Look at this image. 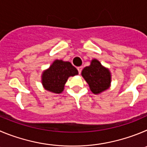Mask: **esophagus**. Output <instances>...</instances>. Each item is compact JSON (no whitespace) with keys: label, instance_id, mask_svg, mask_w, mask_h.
<instances>
[{"label":"esophagus","instance_id":"34e87169","mask_svg":"<svg viewBox=\"0 0 147 147\" xmlns=\"http://www.w3.org/2000/svg\"><path fill=\"white\" fill-rule=\"evenodd\" d=\"M77 69H78V73H79V74L81 73V72H82V69H83V68H82V67H78V68H77Z\"/></svg>","mask_w":147,"mask_h":147}]
</instances>
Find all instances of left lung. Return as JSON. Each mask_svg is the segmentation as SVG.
I'll return each instance as SVG.
<instances>
[{"mask_svg":"<svg viewBox=\"0 0 147 147\" xmlns=\"http://www.w3.org/2000/svg\"><path fill=\"white\" fill-rule=\"evenodd\" d=\"M82 76L89 85L90 90L98 94L109 88L111 83L110 72L96 59L91 61L90 65L82 71Z\"/></svg>","mask_w":147,"mask_h":147,"instance_id":"1","label":"left lung"}]
</instances>
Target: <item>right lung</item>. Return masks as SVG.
<instances>
[{"label":"right lung","instance_id":"right-lung-1","mask_svg":"<svg viewBox=\"0 0 147 147\" xmlns=\"http://www.w3.org/2000/svg\"><path fill=\"white\" fill-rule=\"evenodd\" d=\"M78 74V69L70 62L56 60L49 69L42 73V83L47 90L60 94L64 90L68 78Z\"/></svg>","mask_w":147,"mask_h":147}]
</instances>
